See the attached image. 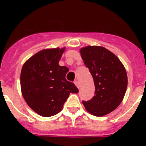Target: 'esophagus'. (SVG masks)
Segmentation results:
<instances>
[{
    "label": "esophagus",
    "instance_id": "1",
    "mask_svg": "<svg viewBox=\"0 0 146 146\" xmlns=\"http://www.w3.org/2000/svg\"><path fill=\"white\" fill-rule=\"evenodd\" d=\"M74 83H75L76 86L78 89H79V88H80V83H79V81H78V80H75V81H74Z\"/></svg>",
    "mask_w": 146,
    "mask_h": 146
}]
</instances>
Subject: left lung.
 <instances>
[{
  "label": "left lung",
  "mask_w": 146,
  "mask_h": 146,
  "mask_svg": "<svg viewBox=\"0 0 146 146\" xmlns=\"http://www.w3.org/2000/svg\"><path fill=\"white\" fill-rule=\"evenodd\" d=\"M95 83V96L82 104L92 115L102 117L121 103L127 87L124 66L113 53L103 47L87 46L80 50Z\"/></svg>",
  "instance_id": "1"
}]
</instances>
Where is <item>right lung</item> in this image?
<instances>
[{"mask_svg": "<svg viewBox=\"0 0 146 146\" xmlns=\"http://www.w3.org/2000/svg\"><path fill=\"white\" fill-rule=\"evenodd\" d=\"M64 48L45 49L24 64L20 75L22 94L27 104L43 117L61 111L70 93H78L74 83L66 80L69 69L60 66Z\"/></svg>", "mask_w": 146, "mask_h": 146, "instance_id": "right-lung-1", "label": "right lung"}]
</instances>
